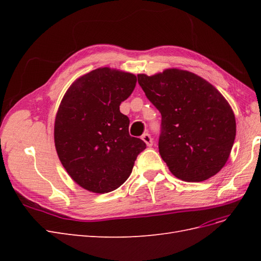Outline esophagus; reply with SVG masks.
<instances>
[{
  "label": "esophagus",
  "mask_w": 261,
  "mask_h": 261,
  "mask_svg": "<svg viewBox=\"0 0 261 261\" xmlns=\"http://www.w3.org/2000/svg\"><path fill=\"white\" fill-rule=\"evenodd\" d=\"M141 139H143V140L145 141L146 145H147L148 147H151V146H152V144H153L152 138H151V136L149 135V134H144V135L141 136Z\"/></svg>",
  "instance_id": "obj_1"
}]
</instances>
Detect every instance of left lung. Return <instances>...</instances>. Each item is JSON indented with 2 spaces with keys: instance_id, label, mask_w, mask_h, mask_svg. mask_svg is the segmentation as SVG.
Returning <instances> with one entry per match:
<instances>
[{
  "instance_id": "1",
  "label": "left lung",
  "mask_w": 261,
  "mask_h": 261,
  "mask_svg": "<svg viewBox=\"0 0 261 261\" xmlns=\"http://www.w3.org/2000/svg\"><path fill=\"white\" fill-rule=\"evenodd\" d=\"M138 84L161 113L159 152L174 176L201 181L222 169L234 144L233 110L210 83L187 70L139 74Z\"/></svg>"
}]
</instances>
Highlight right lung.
<instances>
[{"label":"right lung","mask_w":261,"mask_h":261,"mask_svg":"<svg viewBox=\"0 0 261 261\" xmlns=\"http://www.w3.org/2000/svg\"><path fill=\"white\" fill-rule=\"evenodd\" d=\"M137 77L101 67L76 80L63 97L54 123L60 161L76 183L105 194L130 175L143 140L128 133L120 105L135 89Z\"/></svg>","instance_id":"1"}]
</instances>
